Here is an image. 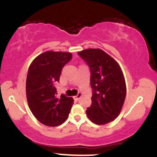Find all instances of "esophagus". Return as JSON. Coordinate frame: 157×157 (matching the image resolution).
<instances>
[{
	"instance_id": "1",
	"label": "esophagus",
	"mask_w": 157,
	"mask_h": 157,
	"mask_svg": "<svg viewBox=\"0 0 157 157\" xmlns=\"http://www.w3.org/2000/svg\"><path fill=\"white\" fill-rule=\"evenodd\" d=\"M82 95H83V94H82L81 92H78V93H77V95H75V96L74 97V99H76V100H78L79 98H80V97H81Z\"/></svg>"
}]
</instances>
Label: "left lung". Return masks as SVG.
<instances>
[{"mask_svg": "<svg viewBox=\"0 0 157 157\" xmlns=\"http://www.w3.org/2000/svg\"><path fill=\"white\" fill-rule=\"evenodd\" d=\"M90 67L92 105L86 115L94 123L104 125L120 114L124 104L126 86L117 62L100 49H88L77 52Z\"/></svg>", "mask_w": 157, "mask_h": 157, "instance_id": "1", "label": "left lung"}]
</instances>
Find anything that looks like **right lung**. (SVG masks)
<instances>
[{
	"label": "right lung",
	"instance_id": "1",
	"mask_svg": "<svg viewBox=\"0 0 157 157\" xmlns=\"http://www.w3.org/2000/svg\"><path fill=\"white\" fill-rule=\"evenodd\" d=\"M72 59L71 52L48 51L31 62L26 79L29 108L36 119L47 126H58L68 117L74 99L65 94L57 95L62 67Z\"/></svg>",
	"mask_w": 157,
	"mask_h": 157
}]
</instances>
